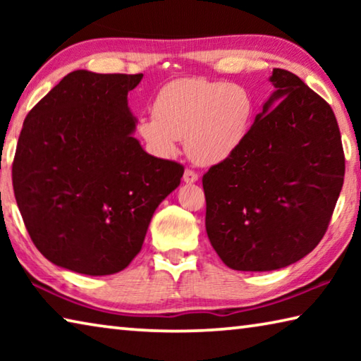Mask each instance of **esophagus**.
Masks as SVG:
<instances>
[{"label": "esophagus", "instance_id": "34e87169", "mask_svg": "<svg viewBox=\"0 0 361 361\" xmlns=\"http://www.w3.org/2000/svg\"><path fill=\"white\" fill-rule=\"evenodd\" d=\"M183 180H185V183H188V185H191V183H195L199 180V175L192 172V170H185V175H183Z\"/></svg>", "mask_w": 361, "mask_h": 361}]
</instances>
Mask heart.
<instances>
[{
  "instance_id": "1",
  "label": "heart",
  "mask_w": 361,
  "mask_h": 361,
  "mask_svg": "<svg viewBox=\"0 0 361 361\" xmlns=\"http://www.w3.org/2000/svg\"><path fill=\"white\" fill-rule=\"evenodd\" d=\"M252 94L239 84L183 78L159 90L152 114L138 119L137 132L159 157H172L178 140L199 166H218L235 154L253 121Z\"/></svg>"
}]
</instances>
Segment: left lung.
<instances>
[{"label": "left lung", "mask_w": 361, "mask_h": 361, "mask_svg": "<svg viewBox=\"0 0 361 361\" xmlns=\"http://www.w3.org/2000/svg\"><path fill=\"white\" fill-rule=\"evenodd\" d=\"M269 81L245 143L202 178L207 235L234 271H276L312 252L344 183L331 106L290 71L274 68Z\"/></svg>", "instance_id": "1"}]
</instances>
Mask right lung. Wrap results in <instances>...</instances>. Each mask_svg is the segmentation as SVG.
<instances>
[{
    "mask_svg": "<svg viewBox=\"0 0 361 361\" xmlns=\"http://www.w3.org/2000/svg\"><path fill=\"white\" fill-rule=\"evenodd\" d=\"M143 75H66L23 122L12 186L44 258L85 276L126 269L159 204L180 186V164L133 137L127 94Z\"/></svg>",
    "mask_w": 361,
    "mask_h": 361,
    "instance_id": "right-lung-1",
    "label": "right lung"
}]
</instances>
